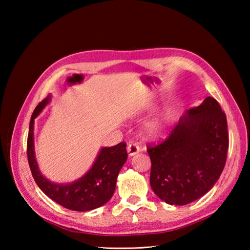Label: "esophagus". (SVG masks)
<instances>
[{"instance_id": "1", "label": "esophagus", "mask_w": 250, "mask_h": 250, "mask_svg": "<svg viewBox=\"0 0 250 250\" xmlns=\"http://www.w3.org/2000/svg\"><path fill=\"white\" fill-rule=\"evenodd\" d=\"M126 149H128L129 156L132 157V156H134V155H136V153H139L141 151V147L139 145H136L135 143H131V144L128 145V148H126Z\"/></svg>"}]
</instances>
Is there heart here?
Masks as SVG:
<instances>
[{
    "label": "heart",
    "mask_w": 250,
    "mask_h": 250,
    "mask_svg": "<svg viewBox=\"0 0 250 250\" xmlns=\"http://www.w3.org/2000/svg\"><path fill=\"white\" fill-rule=\"evenodd\" d=\"M162 131V125L160 121H153L151 124L148 125L147 128V133L151 137H156L161 134Z\"/></svg>",
    "instance_id": "obj_1"
}]
</instances>
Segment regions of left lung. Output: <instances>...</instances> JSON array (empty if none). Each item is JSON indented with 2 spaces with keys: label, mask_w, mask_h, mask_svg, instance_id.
<instances>
[{
  "label": "left lung",
  "mask_w": 250,
  "mask_h": 250,
  "mask_svg": "<svg viewBox=\"0 0 250 250\" xmlns=\"http://www.w3.org/2000/svg\"><path fill=\"white\" fill-rule=\"evenodd\" d=\"M228 147L226 114L214 98L207 97L186 110L166 141L148 146L153 192L169 205L200 199L219 179Z\"/></svg>",
  "instance_id": "8db88e82"
}]
</instances>
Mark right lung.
Here are the masks:
<instances>
[{
  "label": "right lung",
  "instance_id": "1",
  "mask_svg": "<svg viewBox=\"0 0 250 250\" xmlns=\"http://www.w3.org/2000/svg\"><path fill=\"white\" fill-rule=\"evenodd\" d=\"M50 100L49 94L36 106L30 121L26 153L33 178L47 196L65 208L77 211L98 208L107 203L115 192L117 177L128 159L125 143L121 142L113 147L101 148L92 167L81 178L67 184L52 183L40 171L34 150V119Z\"/></svg>",
  "mask_w": 250,
  "mask_h": 250
}]
</instances>
